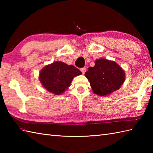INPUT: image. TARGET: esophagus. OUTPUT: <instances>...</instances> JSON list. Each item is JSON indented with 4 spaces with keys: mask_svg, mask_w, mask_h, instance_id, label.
<instances>
[{
    "mask_svg": "<svg viewBox=\"0 0 153 153\" xmlns=\"http://www.w3.org/2000/svg\"><path fill=\"white\" fill-rule=\"evenodd\" d=\"M81 71H82V72L84 74L85 73V71H86V68H81Z\"/></svg>",
    "mask_w": 153,
    "mask_h": 153,
    "instance_id": "34e87169",
    "label": "esophagus"
}]
</instances>
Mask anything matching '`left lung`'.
I'll return each instance as SVG.
<instances>
[{
  "label": "left lung",
  "instance_id": "obj_1",
  "mask_svg": "<svg viewBox=\"0 0 153 153\" xmlns=\"http://www.w3.org/2000/svg\"><path fill=\"white\" fill-rule=\"evenodd\" d=\"M85 76L90 82L93 91L100 96H106L120 88L125 80V73L115 62L106 59L95 61Z\"/></svg>",
  "mask_w": 153,
  "mask_h": 153
}]
</instances>
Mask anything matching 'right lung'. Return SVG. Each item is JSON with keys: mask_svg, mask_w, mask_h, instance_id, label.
Instances as JSON below:
<instances>
[{"mask_svg": "<svg viewBox=\"0 0 153 153\" xmlns=\"http://www.w3.org/2000/svg\"><path fill=\"white\" fill-rule=\"evenodd\" d=\"M80 74L82 72L73 65L54 62L43 68L40 72L39 80L48 91L60 95L70 86L74 77Z\"/></svg>", "mask_w": 153, "mask_h": 153, "instance_id": "obj_1", "label": "right lung"}]
</instances>
